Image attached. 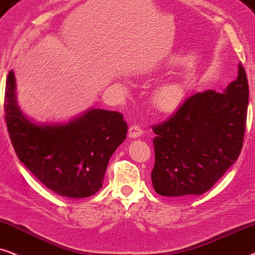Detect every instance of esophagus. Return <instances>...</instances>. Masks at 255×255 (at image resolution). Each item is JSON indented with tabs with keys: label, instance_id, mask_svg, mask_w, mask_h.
<instances>
[{
	"label": "esophagus",
	"instance_id": "1",
	"mask_svg": "<svg viewBox=\"0 0 255 255\" xmlns=\"http://www.w3.org/2000/svg\"><path fill=\"white\" fill-rule=\"evenodd\" d=\"M142 133H143V130H142V128L138 127V126H131L129 129H128V136L130 138L140 137Z\"/></svg>",
	"mask_w": 255,
	"mask_h": 255
}]
</instances>
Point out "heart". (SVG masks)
I'll list each match as a JSON object with an SVG mask.
<instances>
[{"instance_id": "heart-1", "label": "heart", "mask_w": 255, "mask_h": 255, "mask_svg": "<svg viewBox=\"0 0 255 255\" xmlns=\"http://www.w3.org/2000/svg\"><path fill=\"white\" fill-rule=\"evenodd\" d=\"M184 96L183 86L177 81H169L158 87L155 93V103L158 108L169 111L177 106Z\"/></svg>"}]
</instances>
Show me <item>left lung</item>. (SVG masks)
Instances as JSON below:
<instances>
[{
  "label": "left lung",
  "mask_w": 255,
  "mask_h": 255,
  "mask_svg": "<svg viewBox=\"0 0 255 255\" xmlns=\"http://www.w3.org/2000/svg\"><path fill=\"white\" fill-rule=\"evenodd\" d=\"M223 93L208 90L185 99L152 130L151 182L161 196H198L209 191L237 161L245 135L249 83L242 64Z\"/></svg>",
  "instance_id": "8db88e82"
}]
</instances>
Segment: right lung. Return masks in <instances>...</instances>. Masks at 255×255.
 <instances>
[{
  "mask_svg": "<svg viewBox=\"0 0 255 255\" xmlns=\"http://www.w3.org/2000/svg\"><path fill=\"white\" fill-rule=\"evenodd\" d=\"M5 122L19 161L59 196L85 198L103 186L111 156L127 137L121 113L90 108L67 122L37 124L17 104L15 74L4 94Z\"/></svg>",
  "mask_w": 255,
  "mask_h": 255,
  "instance_id": "obj_1",
  "label": "right lung"
}]
</instances>
